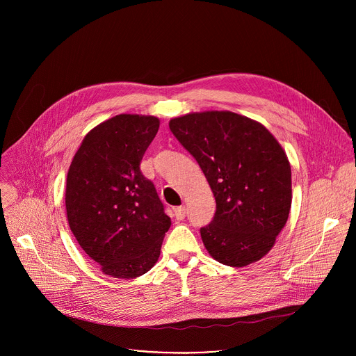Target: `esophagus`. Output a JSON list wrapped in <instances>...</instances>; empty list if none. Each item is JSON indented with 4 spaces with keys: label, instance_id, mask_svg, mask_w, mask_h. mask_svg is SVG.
<instances>
[{
    "label": "esophagus",
    "instance_id": "esophagus-1",
    "mask_svg": "<svg viewBox=\"0 0 356 356\" xmlns=\"http://www.w3.org/2000/svg\"><path fill=\"white\" fill-rule=\"evenodd\" d=\"M175 217H176L177 221L184 220V217H186V207H184V206H180V207L175 209Z\"/></svg>",
    "mask_w": 356,
    "mask_h": 356
}]
</instances>
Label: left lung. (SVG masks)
Returning a JSON list of instances; mask_svg holds the SVG:
<instances>
[{
	"label": "left lung",
	"instance_id": "obj_1",
	"mask_svg": "<svg viewBox=\"0 0 356 356\" xmlns=\"http://www.w3.org/2000/svg\"><path fill=\"white\" fill-rule=\"evenodd\" d=\"M169 128L216 197L213 221L200 228L210 255L234 268L264 258L291 207V169L280 143L262 124L231 111L191 113Z\"/></svg>",
	"mask_w": 356,
	"mask_h": 356
}]
</instances>
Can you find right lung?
Segmentation results:
<instances>
[{"label":"right lung","instance_id":"1","mask_svg":"<svg viewBox=\"0 0 356 356\" xmlns=\"http://www.w3.org/2000/svg\"><path fill=\"white\" fill-rule=\"evenodd\" d=\"M150 115L120 114L92 128L72 161L66 213L73 235L106 275L134 279L161 255L170 218L140 161L159 129Z\"/></svg>","mask_w":356,"mask_h":356}]
</instances>
